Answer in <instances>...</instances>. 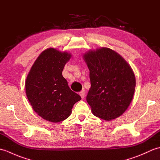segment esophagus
Wrapping results in <instances>:
<instances>
[{
    "mask_svg": "<svg viewBox=\"0 0 160 160\" xmlns=\"http://www.w3.org/2000/svg\"><path fill=\"white\" fill-rule=\"evenodd\" d=\"M79 95H80L81 98H84V95H85V93H84V91H80V92L79 93Z\"/></svg>",
    "mask_w": 160,
    "mask_h": 160,
    "instance_id": "34e87169",
    "label": "esophagus"
}]
</instances>
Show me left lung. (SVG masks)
I'll return each mask as SVG.
<instances>
[{"label":"left lung","instance_id":"1","mask_svg":"<svg viewBox=\"0 0 160 160\" xmlns=\"http://www.w3.org/2000/svg\"><path fill=\"white\" fill-rule=\"evenodd\" d=\"M89 69L91 88L87 96L94 115L104 120L120 117L133 98L135 81L131 66L120 54L107 47L83 55Z\"/></svg>","mask_w":160,"mask_h":160}]
</instances>
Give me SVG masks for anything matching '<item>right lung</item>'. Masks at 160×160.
Returning a JSON list of instances; mask_svg holds the SVG:
<instances>
[{"mask_svg":"<svg viewBox=\"0 0 160 160\" xmlns=\"http://www.w3.org/2000/svg\"><path fill=\"white\" fill-rule=\"evenodd\" d=\"M71 57L67 52L47 49L37 58L27 76V97L33 109L44 120H64L71 114L74 104L81 100L62 74Z\"/></svg>","mask_w":160,"mask_h":160,"instance_id":"obj_1","label":"right lung"}]
</instances>
